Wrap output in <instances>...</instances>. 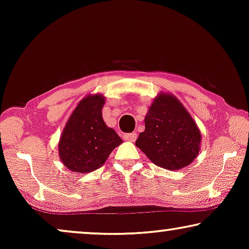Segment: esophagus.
Returning a JSON list of instances; mask_svg holds the SVG:
<instances>
[{
  "label": "esophagus",
  "instance_id": "34e87169",
  "mask_svg": "<svg viewBox=\"0 0 249 249\" xmlns=\"http://www.w3.org/2000/svg\"><path fill=\"white\" fill-rule=\"evenodd\" d=\"M136 138H138V134L136 133H126V134H124V140L125 141H129V142H134Z\"/></svg>",
  "mask_w": 249,
  "mask_h": 249
}]
</instances>
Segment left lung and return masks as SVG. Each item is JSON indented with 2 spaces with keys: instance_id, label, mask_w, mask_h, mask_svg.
I'll list each match as a JSON object with an SVG mask.
<instances>
[{
  "instance_id": "left-lung-1",
  "label": "left lung",
  "mask_w": 249,
  "mask_h": 249,
  "mask_svg": "<svg viewBox=\"0 0 249 249\" xmlns=\"http://www.w3.org/2000/svg\"><path fill=\"white\" fill-rule=\"evenodd\" d=\"M144 124L135 145L157 166L179 170L197 157L201 131L174 94L160 92L153 99Z\"/></svg>"
}]
</instances>
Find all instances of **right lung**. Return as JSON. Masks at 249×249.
Instances as JSON below:
<instances>
[{
  "label": "right lung",
  "mask_w": 249,
  "mask_h": 249,
  "mask_svg": "<svg viewBox=\"0 0 249 249\" xmlns=\"http://www.w3.org/2000/svg\"><path fill=\"white\" fill-rule=\"evenodd\" d=\"M105 97L88 94L78 104L63 128L58 156L73 173H90L106 162L122 139L103 120Z\"/></svg>",
  "instance_id": "1"
}]
</instances>
